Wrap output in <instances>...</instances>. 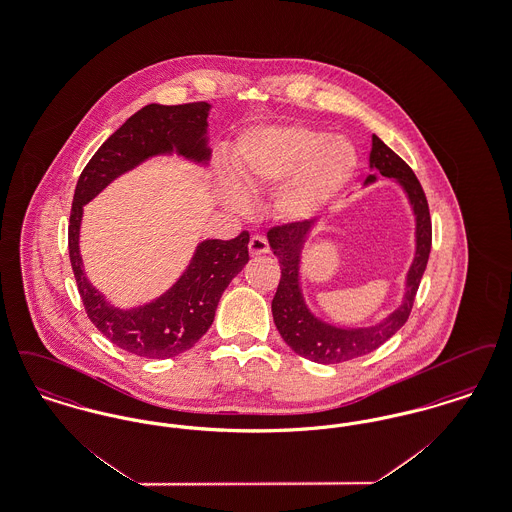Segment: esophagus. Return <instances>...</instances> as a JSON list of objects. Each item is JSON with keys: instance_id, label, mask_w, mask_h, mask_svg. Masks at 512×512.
I'll return each instance as SVG.
<instances>
[{"instance_id": "obj_1", "label": "esophagus", "mask_w": 512, "mask_h": 512, "mask_svg": "<svg viewBox=\"0 0 512 512\" xmlns=\"http://www.w3.org/2000/svg\"><path fill=\"white\" fill-rule=\"evenodd\" d=\"M270 251V247H268L267 238H263V236H253L251 240H249V253L251 255H265Z\"/></svg>"}]
</instances>
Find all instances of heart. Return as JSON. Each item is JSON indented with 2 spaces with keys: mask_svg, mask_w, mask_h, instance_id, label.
Masks as SVG:
<instances>
[{
  "mask_svg": "<svg viewBox=\"0 0 512 512\" xmlns=\"http://www.w3.org/2000/svg\"><path fill=\"white\" fill-rule=\"evenodd\" d=\"M357 151L343 136H324L307 126H267L245 134L234 159L238 184L249 194L276 188L274 209L282 219H311L349 184ZM226 201L244 209V192L228 184Z\"/></svg>",
  "mask_w": 512,
  "mask_h": 512,
  "instance_id": "heart-1",
  "label": "heart"
}]
</instances>
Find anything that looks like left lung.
I'll return each instance as SVG.
<instances>
[{
	"label": "left lung",
	"mask_w": 512,
	"mask_h": 512,
	"mask_svg": "<svg viewBox=\"0 0 512 512\" xmlns=\"http://www.w3.org/2000/svg\"><path fill=\"white\" fill-rule=\"evenodd\" d=\"M370 169L374 174L366 176L365 184H372L380 176L393 178L411 203L414 213V259L407 272L405 293L401 305L384 318L382 322L366 328H341L328 324L315 317L305 303L299 282L301 268V251L305 240L311 232V220L288 222L268 230V244L280 261V284L272 299V317L274 324L284 341L293 351L313 363L336 365L345 363L366 353L378 349L382 343L407 322L413 309L414 295L418 292L422 274L428 265L430 247H432V220L424 190L414 176L413 169L386 146L378 136H372L370 149Z\"/></svg>",
	"instance_id": "left-lung-1"
}]
</instances>
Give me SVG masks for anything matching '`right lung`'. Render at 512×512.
<instances>
[{
    "mask_svg": "<svg viewBox=\"0 0 512 512\" xmlns=\"http://www.w3.org/2000/svg\"><path fill=\"white\" fill-rule=\"evenodd\" d=\"M205 101L184 105L151 103L134 113L99 147L76 182L69 257L84 309L99 332L117 347L146 359H169L192 349L211 328L220 297L232 278L249 261V234L234 240H205L195 247L184 274L163 295L146 305L113 307L86 278L78 236L82 207L124 172L136 169L155 155L176 153L199 165H207V117Z\"/></svg>",
    "mask_w": 512,
    "mask_h": 512,
    "instance_id": "1",
    "label": "right lung"
}]
</instances>
